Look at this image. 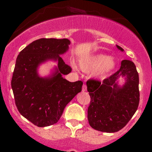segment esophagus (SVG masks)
<instances>
[{
  "instance_id": "34e87169",
  "label": "esophagus",
  "mask_w": 152,
  "mask_h": 152,
  "mask_svg": "<svg viewBox=\"0 0 152 152\" xmlns=\"http://www.w3.org/2000/svg\"><path fill=\"white\" fill-rule=\"evenodd\" d=\"M87 91V86H86V84H84L82 87V91Z\"/></svg>"
}]
</instances>
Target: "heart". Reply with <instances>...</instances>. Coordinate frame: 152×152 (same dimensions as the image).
<instances>
[{"instance_id":"1","label":"heart","mask_w":152,"mask_h":152,"mask_svg":"<svg viewBox=\"0 0 152 152\" xmlns=\"http://www.w3.org/2000/svg\"><path fill=\"white\" fill-rule=\"evenodd\" d=\"M80 67L83 71L88 72L95 70L94 75L97 77H104L116 66L113 58H109L103 54L93 55L80 60Z\"/></svg>"}]
</instances>
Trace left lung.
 Wrapping results in <instances>:
<instances>
[{
    "label": "left lung",
    "instance_id": "1",
    "mask_svg": "<svg viewBox=\"0 0 152 152\" xmlns=\"http://www.w3.org/2000/svg\"><path fill=\"white\" fill-rule=\"evenodd\" d=\"M119 50L121 47L116 45ZM126 77V83L120 88L116 80ZM139 74L135 64L123 60L121 66L103 81L89 79L87 81L91 102L88 110L90 126L103 132H116L125 127L136 112L139 103Z\"/></svg>",
    "mask_w": 152,
    "mask_h": 152
}]
</instances>
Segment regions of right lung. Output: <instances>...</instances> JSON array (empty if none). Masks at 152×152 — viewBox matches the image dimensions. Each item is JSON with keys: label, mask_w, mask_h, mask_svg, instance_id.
<instances>
[{"label": "right lung", "mask_w": 152, "mask_h": 152, "mask_svg": "<svg viewBox=\"0 0 152 152\" xmlns=\"http://www.w3.org/2000/svg\"><path fill=\"white\" fill-rule=\"evenodd\" d=\"M69 44L68 39H39L17 58L11 80L15 104L20 113L38 127L57 123L64 107L82 90L81 80L70 82L62 77L72 72L60 56ZM48 59L58 61L56 73L50 78H40L37 68Z\"/></svg>", "instance_id": "add662e5"}]
</instances>
